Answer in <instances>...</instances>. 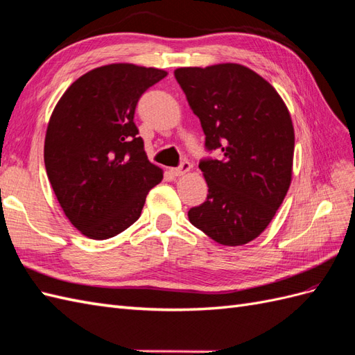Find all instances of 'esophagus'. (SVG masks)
<instances>
[{
    "label": "esophagus",
    "instance_id": "34e87169",
    "mask_svg": "<svg viewBox=\"0 0 355 355\" xmlns=\"http://www.w3.org/2000/svg\"><path fill=\"white\" fill-rule=\"evenodd\" d=\"M190 169H192V165H190L189 162H183V163H181V166L171 169V174L174 175V177H181V175L187 174V172H189Z\"/></svg>",
    "mask_w": 355,
    "mask_h": 355
}]
</instances>
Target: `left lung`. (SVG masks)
<instances>
[{
  "label": "left lung",
  "mask_w": 355,
  "mask_h": 355,
  "mask_svg": "<svg viewBox=\"0 0 355 355\" xmlns=\"http://www.w3.org/2000/svg\"><path fill=\"white\" fill-rule=\"evenodd\" d=\"M174 75L207 148L220 153L199 163L208 195L189 220L223 246H243L264 232L291 186V114L275 87L246 66L180 67Z\"/></svg>",
  "instance_id": "obj_1"
}]
</instances>
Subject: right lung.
Listing matches in <instances>:
<instances>
[{
  "mask_svg": "<svg viewBox=\"0 0 355 355\" xmlns=\"http://www.w3.org/2000/svg\"><path fill=\"white\" fill-rule=\"evenodd\" d=\"M168 71L114 62L87 71L61 96L44 136V166L75 228L115 237L139 219L163 171L153 165L133 123L139 97Z\"/></svg>",
  "mask_w": 355,
  "mask_h": 355,
  "instance_id": "obj_1",
  "label": "right lung"
}]
</instances>
